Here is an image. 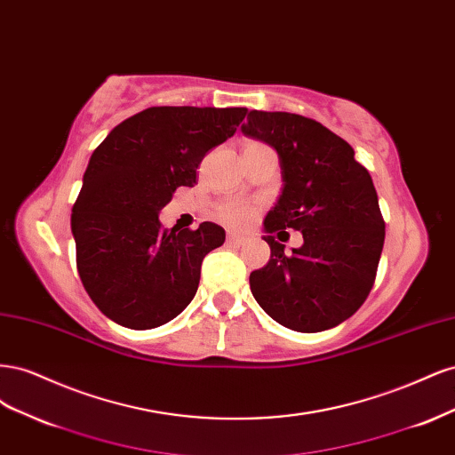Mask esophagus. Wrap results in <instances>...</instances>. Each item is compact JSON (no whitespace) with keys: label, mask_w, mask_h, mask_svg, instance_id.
Segmentation results:
<instances>
[{"label":"esophagus","mask_w":455,"mask_h":455,"mask_svg":"<svg viewBox=\"0 0 455 455\" xmlns=\"http://www.w3.org/2000/svg\"><path fill=\"white\" fill-rule=\"evenodd\" d=\"M246 241V237L244 235H241V233H235V231H229L228 233V243L229 244H233V246H239V244H243Z\"/></svg>","instance_id":"esophagus-1"}]
</instances>
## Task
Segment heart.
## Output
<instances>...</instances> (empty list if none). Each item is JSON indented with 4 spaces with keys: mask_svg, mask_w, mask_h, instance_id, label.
Here are the masks:
<instances>
[{
    "mask_svg": "<svg viewBox=\"0 0 455 455\" xmlns=\"http://www.w3.org/2000/svg\"><path fill=\"white\" fill-rule=\"evenodd\" d=\"M252 214V209L244 203H224L218 206V216L228 222H244Z\"/></svg>",
    "mask_w": 455,
    "mask_h": 455,
    "instance_id": "b5f03b06",
    "label": "heart"
}]
</instances>
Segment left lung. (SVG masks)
Here are the masks:
<instances>
[{"label": "left lung", "mask_w": 455, "mask_h": 455, "mask_svg": "<svg viewBox=\"0 0 455 455\" xmlns=\"http://www.w3.org/2000/svg\"><path fill=\"white\" fill-rule=\"evenodd\" d=\"M241 129L277 149L284 182L264 220L271 258L251 273L252 296L296 332L338 326L364 304L376 281L385 222L374 182L353 148L319 121L252 109ZM284 228L305 235L291 255L276 241Z\"/></svg>", "instance_id": "8db88e82"}]
</instances>
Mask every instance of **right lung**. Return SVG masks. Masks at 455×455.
I'll list each match as a JSON object with an SVG mask.
<instances>
[{"label":"right lung","mask_w":455,"mask_h":455,"mask_svg":"<svg viewBox=\"0 0 455 455\" xmlns=\"http://www.w3.org/2000/svg\"><path fill=\"white\" fill-rule=\"evenodd\" d=\"M246 108L154 106L109 132L92 151L72 209L76 264L108 319L157 328L194 299L203 258L224 229H167L159 211L176 188L197 184L206 151L235 134Z\"/></svg>","instance_id":"obj_1"}]
</instances>
